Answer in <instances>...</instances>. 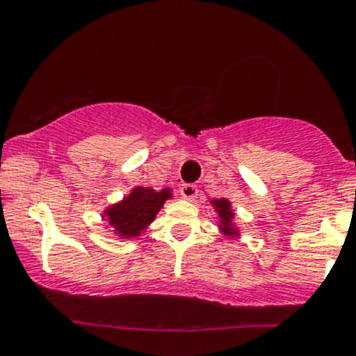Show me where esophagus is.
<instances>
[{
  "label": "esophagus",
  "mask_w": 356,
  "mask_h": 356,
  "mask_svg": "<svg viewBox=\"0 0 356 356\" xmlns=\"http://www.w3.org/2000/svg\"><path fill=\"white\" fill-rule=\"evenodd\" d=\"M197 194H199V191H197L196 186L184 184V186L181 187V196L184 197V199H187V201H193L194 197H197Z\"/></svg>",
  "instance_id": "obj_1"
}]
</instances>
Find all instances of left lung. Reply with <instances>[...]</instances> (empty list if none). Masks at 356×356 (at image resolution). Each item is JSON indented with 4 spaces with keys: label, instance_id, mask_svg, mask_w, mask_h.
Wrapping results in <instances>:
<instances>
[{
    "label": "left lung",
    "instance_id": "1",
    "mask_svg": "<svg viewBox=\"0 0 356 356\" xmlns=\"http://www.w3.org/2000/svg\"><path fill=\"white\" fill-rule=\"evenodd\" d=\"M211 206H213L214 211L218 214V228L225 236L236 238L240 236V229H238L235 222V211H233L232 202L226 197L220 199H211Z\"/></svg>",
    "mask_w": 356,
    "mask_h": 356
}]
</instances>
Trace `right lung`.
Here are the masks:
<instances>
[{
  "label": "right lung",
  "mask_w": 356,
  "mask_h": 356,
  "mask_svg": "<svg viewBox=\"0 0 356 356\" xmlns=\"http://www.w3.org/2000/svg\"><path fill=\"white\" fill-rule=\"evenodd\" d=\"M167 199H172L170 187L155 191L152 187L138 186L121 201L108 206L101 218L106 220L115 235L123 240H131L145 232Z\"/></svg>",
  "instance_id": "right-lung-1"
}]
</instances>
